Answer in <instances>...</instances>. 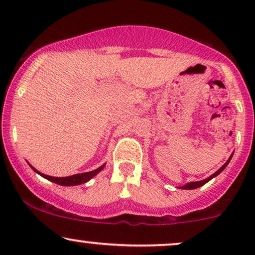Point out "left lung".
<instances>
[{
    "instance_id": "left-lung-1",
    "label": "left lung",
    "mask_w": 255,
    "mask_h": 255,
    "mask_svg": "<svg viewBox=\"0 0 255 255\" xmlns=\"http://www.w3.org/2000/svg\"><path fill=\"white\" fill-rule=\"evenodd\" d=\"M232 155H233V153H232L231 155H230V158H229L228 161H226V162L224 163V165H223V166L221 167V168H219V169L217 170V172L214 173V174H212V175H210L209 177H207V179H204V180H202V181H195V182H189V183L184 184V186H181V187H179V188H180V189H188V190H189V189H196V188H200V187H202V186H203V184H205L207 182H209V181H210L211 179H214V177L217 176L218 174H221V173L223 172V170L225 169V167L229 165V162H230V161H231Z\"/></svg>"
}]
</instances>
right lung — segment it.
<instances>
[{"label":"right lung","instance_id":"1","mask_svg":"<svg viewBox=\"0 0 255 255\" xmlns=\"http://www.w3.org/2000/svg\"><path fill=\"white\" fill-rule=\"evenodd\" d=\"M104 166H106V163H104V165H102L101 167H99L97 169L92 170V172L75 174V175L66 176V177H54V176H50V175H45V174L38 172V170L34 168V167L30 165L31 168H32L37 174H39L40 176L45 177V179H47L48 181H52V182L60 184V186H78V184H82V183L88 182L90 179H93V177L95 176L96 174H99L101 170L104 168Z\"/></svg>","mask_w":255,"mask_h":255}]
</instances>
